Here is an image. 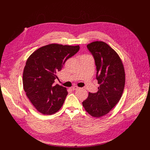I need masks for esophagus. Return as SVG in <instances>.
Returning a JSON list of instances; mask_svg holds the SVG:
<instances>
[{"label": "esophagus", "mask_w": 150, "mask_h": 150, "mask_svg": "<svg viewBox=\"0 0 150 150\" xmlns=\"http://www.w3.org/2000/svg\"><path fill=\"white\" fill-rule=\"evenodd\" d=\"M78 88H79V87H77V86H74V87H72V89L73 90H77V89H78Z\"/></svg>", "instance_id": "esophagus-1"}]
</instances>
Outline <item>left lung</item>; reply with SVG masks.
Segmentation results:
<instances>
[{
  "label": "left lung",
  "instance_id": "8db88e82",
  "mask_svg": "<svg viewBox=\"0 0 150 150\" xmlns=\"http://www.w3.org/2000/svg\"><path fill=\"white\" fill-rule=\"evenodd\" d=\"M87 47L95 60L100 87L96 93H89L82 105L91 116L100 117L108 114L120 100L125 87V70L117 53L105 42L94 41Z\"/></svg>",
  "mask_w": 150,
  "mask_h": 150
}]
</instances>
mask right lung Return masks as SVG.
<instances>
[{
  "mask_svg": "<svg viewBox=\"0 0 150 150\" xmlns=\"http://www.w3.org/2000/svg\"><path fill=\"white\" fill-rule=\"evenodd\" d=\"M79 46L50 44L42 46L28 58L23 72L26 95L43 115H52L62 108L68 91L54 80L65 62L79 50Z\"/></svg>",
  "mask_w": 150,
  "mask_h": 150,
  "instance_id": "add662e5",
  "label": "right lung"
}]
</instances>
